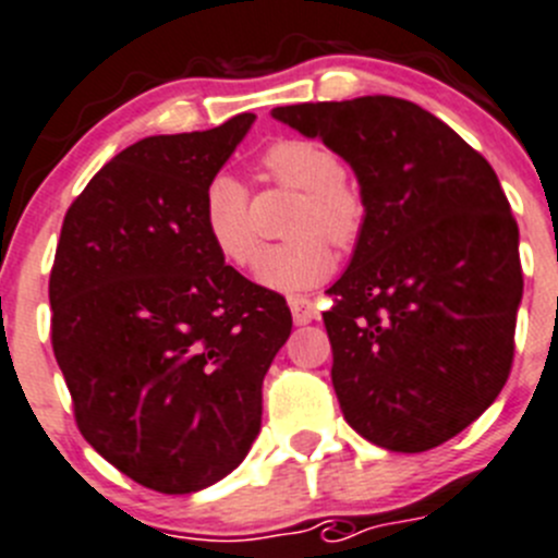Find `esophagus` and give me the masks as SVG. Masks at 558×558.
Returning <instances> with one entry per match:
<instances>
[{"label": "esophagus", "instance_id": "34e87169", "mask_svg": "<svg viewBox=\"0 0 558 558\" xmlns=\"http://www.w3.org/2000/svg\"><path fill=\"white\" fill-rule=\"evenodd\" d=\"M289 308L296 325H308V322H314L319 316V308H316V303L308 300V296H289Z\"/></svg>", "mask_w": 558, "mask_h": 558}]
</instances>
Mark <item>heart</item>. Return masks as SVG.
<instances>
[{
	"label": "heart",
	"mask_w": 558,
	"mask_h": 558,
	"mask_svg": "<svg viewBox=\"0 0 558 558\" xmlns=\"http://www.w3.org/2000/svg\"><path fill=\"white\" fill-rule=\"evenodd\" d=\"M267 179L303 192L291 215L294 242L264 253L258 280L278 291H308L325 283L336 269L338 247L357 242L366 222L361 190L343 175V161L319 140H278L262 156ZM201 220L208 242L228 264L250 269L262 253V236L253 220L247 186L231 173L208 181L201 197Z\"/></svg>",
	"instance_id": "b5f03b06"
}]
</instances>
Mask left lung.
<instances>
[{
  "instance_id": "left-lung-1",
  "label": "left lung",
  "mask_w": 558,
  "mask_h": 558,
  "mask_svg": "<svg viewBox=\"0 0 558 558\" xmlns=\"http://www.w3.org/2000/svg\"><path fill=\"white\" fill-rule=\"evenodd\" d=\"M272 118L330 145L366 203L322 314L343 418L388 451L446 444L496 402L512 368L523 269L496 170L404 98L291 104Z\"/></svg>"
}]
</instances>
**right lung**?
I'll return each instance as SVG.
<instances>
[{"instance_id":"add662e5","label":"right lung","mask_w":558,"mask_h":558,"mask_svg":"<svg viewBox=\"0 0 558 558\" xmlns=\"http://www.w3.org/2000/svg\"><path fill=\"white\" fill-rule=\"evenodd\" d=\"M255 114L159 134L104 165L62 220L51 347L87 444L137 484L220 482L262 429V385L291 332L286 300L228 267L203 190Z\"/></svg>"}]
</instances>
